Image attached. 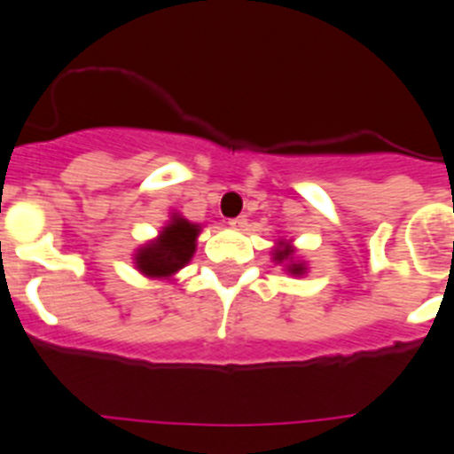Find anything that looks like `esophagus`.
<instances>
[{
	"label": "esophagus",
	"mask_w": 454,
	"mask_h": 454,
	"mask_svg": "<svg viewBox=\"0 0 454 454\" xmlns=\"http://www.w3.org/2000/svg\"><path fill=\"white\" fill-rule=\"evenodd\" d=\"M229 225H231V227H236V229H242V227H247V218H245V216L231 218V221H229Z\"/></svg>",
	"instance_id": "esophagus-1"
}]
</instances>
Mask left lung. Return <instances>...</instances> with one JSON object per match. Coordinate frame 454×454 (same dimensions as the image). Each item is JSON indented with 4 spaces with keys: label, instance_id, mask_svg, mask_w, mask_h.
<instances>
[{
    "label": "left lung",
    "instance_id": "1",
    "mask_svg": "<svg viewBox=\"0 0 454 454\" xmlns=\"http://www.w3.org/2000/svg\"><path fill=\"white\" fill-rule=\"evenodd\" d=\"M273 260L276 262H286V271L294 273V276H304L307 267L300 260H294V247L286 245V242H278V247L273 249Z\"/></svg>",
    "mask_w": 454,
    "mask_h": 454
}]
</instances>
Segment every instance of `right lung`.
<instances>
[{"label":"right lung","mask_w":454,"mask_h":454,"mask_svg":"<svg viewBox=\"0 0 454 454\" xmlns=\"http://www.w3.org/2000/svg\"><path fill=\"white\" fill-rule=\"evenodd\" d=\"M200 233V225H194L187 218L174 214L168 225L159 233V238L134 255V264L138 271L147 278H169L185 267L196 251V238Z\"/></svg>","instance_id":"add662e5"}]
</instances>
